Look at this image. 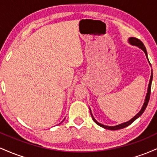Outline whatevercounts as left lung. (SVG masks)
I'll return each mask as SVG.
<instances>
[{
  "instance_id": "obj_1",
  "label": "left lung",
  "mask_w": 157,
  "mask_h": 157,
  "mask_svg": "<svg viewBox=\"0 0 157 157\" xmlns=\"http://www.w3.org/2000/svg\"><path fill=\"white\" fill-rule=\"evenodd\" d=\"M128 43L130 44L131 45H132V46H137L140 48H141V49L145 52V56H146L147 60H148L149 62V60L148 58H147V51H146V48H145V46H144V44H142V42L140 40H139L137 38H136V37H129L128 38ZM149 64L151 65L150 62H149ZM152 80H153V73L152 71H151V78H150V81H149V84H148V87H147V94H146V96H145V102H144L143 105H142V107L141 110H140L139 112L136 113V115L133 117L132 119H131L128 122H123V123H121V124H119L117 125H114V126H108V125H102V124L100 123V122H98L96 120H95V118L94 117L92 113H91V109L89 108V110H90V113H91V117H92V120H94V122H95V123L97 124L98 125H100V127L102 128H104L105 129H108V130H119V129H122V128H124L127 127V126H128L129 125H131V123H132L133 122L135 121V120H136V119L140 117V116L143 113L144 111H145V109H146L147 105V103H148V101H149V99H150V95H151V82H152Z\"/></svg>"
}]
</instances>
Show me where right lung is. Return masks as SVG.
Returning a JSON list of instances; mask_svg holds the SVG:
<instances>
[{"mask_svg":"<svg viewBox=\"0 0 157 157\" xmlns=\"http://www.w3.org/2000/svg\"><path fill=\"white\" fill-rule=\"evenodd\" d=\"M63 121H62V122H63Z\"/></svg>","mask_w":157,"mask_h":157,"instance_id":"1","label":"right lung"}]
</instances>
